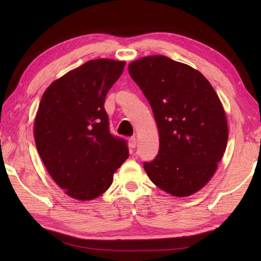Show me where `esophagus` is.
I'll list each match as a JSON object with an SVG mask.
<instances>
[{"mask_svg": "<svg viewBox=\"0 0 261 261\" xmlns=\"http://www.w3.org/2000/svg\"><path fill=\"white\" fill-rule=\"evenodd\" d=\"M137 146V139L135 137H131L129 139V147L130 148H136Z\"/></svg>", "mask_w": 261, "mask_h": 261, "instance_id": "1", "label": "esophagus"}]
</instances>
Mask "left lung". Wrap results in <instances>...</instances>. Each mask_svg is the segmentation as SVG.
<instances>
[{
  "mask_svg": "<svg viewBox=\"0 0 261 261\" xmlns=\"http://www.w3.org/2000/svg\"><path fill=\"white\" fill-rule=\"evenodd\" d=\"M129 74L150 103L159 131V152L143 168L160 190L192 195L212 178L228 142L218 94L198 70L166 56L132 62Z\"/></svg>",
  "mask_w": 261,
  "mask_h": 261,
  "instance_id": "obj_1",
  "label": "left lung"
}]
</instances>
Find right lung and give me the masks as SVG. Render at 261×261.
Returning a JSON list of instances; mask_svg holds the SVG:
<instances>
[{
    "instance_id": "1",
    "label": "right lung",
    "mask_w": 261,
    "mask_h": 261,
    "mask_svg": "<svg viewBox=\"0 0 261 261\" xmlns=\"http://www.w3.org/2000/svg\"><path fill=\"white\" fill-rule=\"evenodd\" d=\"M124 62L90 60L51 83L35 119V141L43 165L68 196L90 201L108 190L129 157L126 141L111 135L105 96Z\"/></svg>"
}]
</instances>
